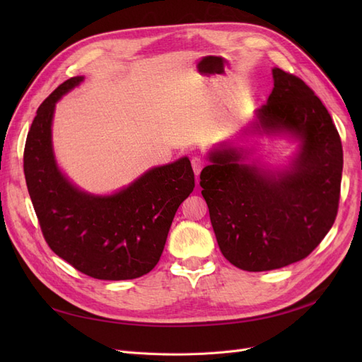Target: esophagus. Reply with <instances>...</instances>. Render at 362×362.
Returning <instances> with one entry per match:
<instances>
[{
	"label": "esophagus",
	"instance_id": "34e87169",
	"mask_svg": "<svg viewBox=\"0 0 362 362\" xmlns=\"http://www.w3.org/2000/svg\"><path fill=\"white\" fill-rule=\"evenodd\" d=\"M204 166H205L204 158H201V157H193L192 158V168H193V172H194L196 177H198V175L201 173Z\"/></svg>",
	"mask_w": 362,
	"mask_h": 362
}]
</instances>
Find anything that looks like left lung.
Wrapping results in <instances>:
<instances>
[{"mask_svg": "<svg viewBox=\"0 0 362 362\" xmlns=\"http://www.w3.org/2000/svg\"><path fill=\"white\" fill-rule=\"evenodd\" d=\"M272 74L273 90L249 131L299 140L290 166L272 170L246 163L249 151L223 141L201 172L217 245L247 272L308 257L335 222L341 185L343 148L331 115L298 76L279 68Z\"/></svg>", "mask_w": 362, "mask_h": 362, "instance_id": "1", "label": "left lung"}]
</instances>
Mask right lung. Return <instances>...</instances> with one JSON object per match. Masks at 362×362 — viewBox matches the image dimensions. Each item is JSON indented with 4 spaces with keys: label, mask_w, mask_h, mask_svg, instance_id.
Here are the masks:
<instances>
[{
    "label": "right lung",
    "mask_w": 362,
    "mask_h": 362,
    "mask_svg": "<svg viewBox=\"0 0 362 362\" xmlns=\"http://www.w3.org/2000/svg\"><path fill=\"white\" fill-rule=\"evenodd\" d=\"M83 80L72 76L37 108L24 149L27 189L54 254L95 279H134L157 266L175 213L193 192L194 173L182 157L113 194L74 185L54 157L51 125L57 101Z\"/></svg>",
    "instance_id": "right-lung-1"
}]
</instances>
